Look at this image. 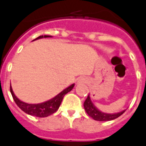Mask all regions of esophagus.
<instances>
[{
  "mask_svg": "<svg viewBox=\"0 0 146 146\" xmlns=\"http://www.w3.org/2000/svg\"><path fill=\"white\" fill-rule=\"evenodd\" d=\"M88 80L86 78H80L78 79V84H83V83H86Z\"/></svg>",
  "mask_w": 146,
  "mask_h": 146,
  "instance_id": "1",
  "label": "esophagus"
}]
</instances>
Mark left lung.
<instances>
[{
  "mask_svg": "<svg viewBox=\"0 0 146 146\" xmlns=\"http://www.w3.org/2000/svg\"><path fill=\"white\" fill-rule=\"evenodd\" d=\"M83 106H84V109H85L87 114L90 116L91 117H92L95 120H98V121H109V120L114 119L116 118L119 117V116L122 115L125 111L124 110L121 112H119V113H116V114L103 113V112L100 111L99 109H98L94 106V105L92 103V100H91L89 94H88L86 100L84 102Z\"/></svg>",
  "mask_w": 146,
  "mask_h": 146,
  "instance_id": "1",
  "label": "left lung"
}]
</instances>
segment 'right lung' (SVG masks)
Listing matches in <instances>:
<instances>
[{
	"instance_id": "1",
	"label": "right lung",
	"mask_w": 146,
	"mask_h": 146,
	"mask_svg": "<svg viewBox=\"0 0 146 146\" xmlns=\"http://www.w3.org/2000/svg\"><path fill=\"white\" fill-rule=\"evenodd\" d=\"M52 36L49 35H41L37 37L36 39L33 40H35L37 39H40V38H43V37H50ZM74 84H72L70 86H68L66 89L58 94V95L55 96L54 98L52 99L49 100L48 101L44 102L42 103H38V104H29V103H24V102L21 101L15 95L13 91H12V86H10V92L12 94L13 100H15L17 106L19 107L21 110L24 111L25 113L29 114L32 116H35V117H46L48 116L51 115L53 113L59 109L60 106L61 104V102L63 100V97L65 94H66L68 92L72 91V89L74 88Z\"/></svg>"
}]
</instances>
